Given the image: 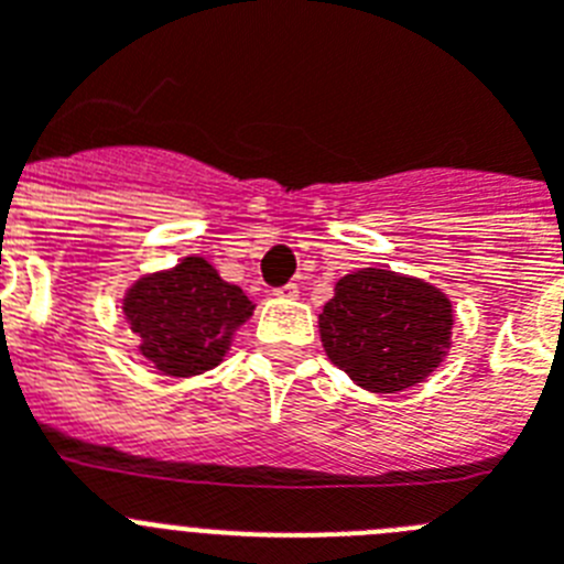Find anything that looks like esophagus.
I'll return each instance as SVG.
<instances>
[{
    "label": "esophagus",
    "mask_w": 564,
    "mask_h": 564,
    "mask_svg": "<svg viewBox=\"0 0 564 564\" xmlns=\"http://www.w3.org/2000/svg\"><path fill=\"white\" fill-rule=\"evenodd\" d=\"M273 293H276V296H282V299H293V296H296V293H299V288L291 282V285L276 288V291H273Z\"/></svg>",
    "instance_id": "obj_1"
}]
</instances>
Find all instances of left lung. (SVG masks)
Wrapping results in <instances>:
<instances>
[{
  "label": "left lung",
  "instance_id": "obj_1",
  "mask_svg": "<svg viewBox=\"0 0 564 564\" xmlns=\"http://www.w3.org/2000/svg\"><path fill=\"white\" fill-rule=\"evenodd\" d=\"M452 325L455 311L441 288L387 268L341 276L318 313L327 358L370 392L426 381L449 352Z\"/></svg>",
  "mask_w": 564,
  "mask_h": 564
}]
</instances>
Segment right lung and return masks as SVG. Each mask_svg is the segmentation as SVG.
<instances>
[{"label": "right lung", "instance_id": "obj_1", "mask_svg": "<svg viewBox=\"0 0 564 564\" xmlns=\"http://www.w3.org/2000/svg\"><path fill=\"white\" fill-rule=\"evenodd\" d=\"M253 302L203 257H186L169 271L143 273L121 302L138 350L169 378L214 370L231 350L234 333L253 316Z\"/></svg>", "mask_w": 564, "mask_h": 564}]
</instances>
